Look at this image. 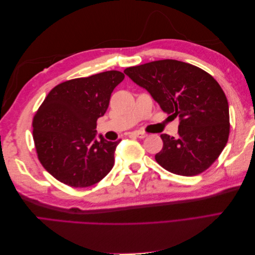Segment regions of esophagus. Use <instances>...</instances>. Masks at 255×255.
Here are the masks:
<instances>
[{"label": "esophagus", "mask_w": 255, "mask_h": 255, "mask_svg": "<svg viewBox=\"0 0 255 255\" xmlns=\"http://www.w3.org/2000/svg\"><path fill=\"white\" fill-rule=\"evenodd\" d=\"M130 135L138 137V138H145L146 136H148V134L144 133V132H141V130H134V132L130 133Z\"/></svg>", "instance_id": "obj_1"}]
</instances>
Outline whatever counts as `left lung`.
Here are the masks:
<instances>
[{
  "instance_id": "obj_1",
  "label": "left lung",
  "mask_w": 255,
  "mask_h": 255,
  "mask_svg": "<svg viewBox=\"0 0 255 255\" xmlns=\"http://www.w3.org/2000/svg\"><path fill=\"white\" fill-rule=\"evenodd\" d=\"M125 73L180 120L177 137L160 135L157 163L184 176L206 170L225 149L230 133L228 100L217 81L202 69L174 59L129 67Z\"/></svg>"
}]
</instances>
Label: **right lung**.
Returning <instances> with one entry per match:
<instances>
[{"label":"right lung","instance_id":"obj_1","mask_svg":"<svg viewBox=\"0 0 255 255\" xmlns=\"http://www.w3.org/2000/svg\"><path fill=\"white\" fill-rule=\"evenodd\" d=\"M125 79L106 71L54 87L33 120V138L41 165L59 182L75 188L97 184L112 170L118 141L97 136L113 90Z\"/></svg>","mask_w":255,"mask_h":255}]
</instances>
